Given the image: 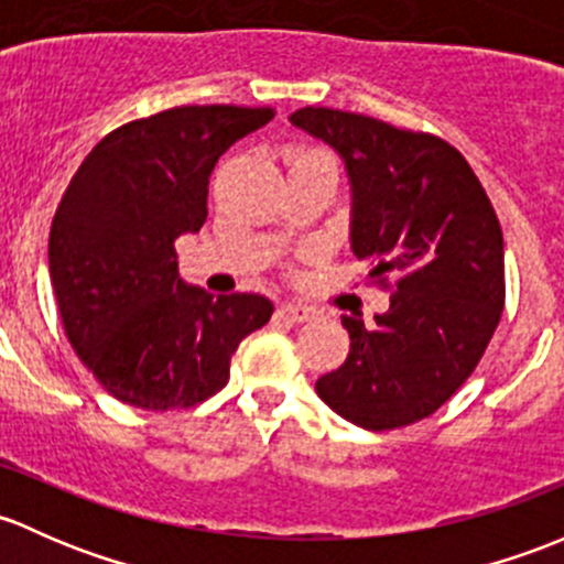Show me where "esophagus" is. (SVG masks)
<instances>
[{"label": "esophagus", "instance_id": "obj_1", "mask_svg": "<svg viewBox=\"0 0 564 564\" xmlns=\"http://www.w3.org/2000/svg\"><path fill=\"white\" fill-rule=\"evenodd\" d=\"M280 312L293 323H304V321H310V317L317 315V312L306 304H282Z\"/></svg>", "mask_w": 564, "mask_h": 564}]
</instances>
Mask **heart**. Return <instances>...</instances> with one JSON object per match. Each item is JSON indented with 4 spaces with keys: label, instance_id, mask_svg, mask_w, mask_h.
<instances>
[{
    "label": "heart",
    "instance_id": "obj_1",
    "mask_svg": "<svg viewBox=\"0 0 564 564\" xmlns=\"http://www.w3.org/2000/svg\"><path fill=\"white\" fill-rule=\"evenodd\" d=\"M315 154H323V152H317V149H299V152L293 154V160H301V156H315Z\"/></svg>",
    "mask_w": 564,
    "mask_h": 564
}]
</instances>
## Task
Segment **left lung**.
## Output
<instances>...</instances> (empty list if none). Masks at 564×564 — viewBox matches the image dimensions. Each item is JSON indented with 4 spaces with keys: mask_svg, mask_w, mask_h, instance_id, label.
I'll use <instances>...</instances> for the list:
<instances>
[{
    "mask_svg": "<svg viewBox=\"0 0 564 564\" xmlns=\"http://www.w3.org/2000/svg\"><path fill=\"white\" fill-rule=\"evenodd\" d=\"M290 121L345 156L352 252L391 293L371 328L341 317L350 352L317 380V397L371 432L423 421L467 382L502 317L495 206L462 152L432 132L315 106Z\"/></svg>",
    "mask_w": 564,
    "mask_h": 564,
    "instance_id": "obj_1",
    "label": "left lung"
}]
</instances>
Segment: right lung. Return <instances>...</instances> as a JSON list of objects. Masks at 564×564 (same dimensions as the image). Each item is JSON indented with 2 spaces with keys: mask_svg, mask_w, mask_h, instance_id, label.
<instances>
[{
  "mask_svg": "<svg viewBox=\"0 0 564 564\" xmlns=\"http://www.w3.org/2000/svg\"><path fill=\"white\" fill-rule=\"evenodd\" d=\"M274 108L178 106L108 132L51 223L48 269L65 334L102 388L138 410H189L223 391L243 336L271 321L254 293L178 276L176 239L208 214L217 160Z\"/></svg>",
  "mask_w": 564,
  "mask_h": 564,
  "instance_id": "add662e5",
  "label": "right lung"
}]
</instances>
